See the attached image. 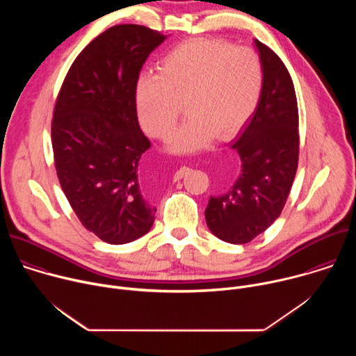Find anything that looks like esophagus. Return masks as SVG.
Listing matches in <instances>:
<instances>
[{"instance_id": "obj_1", "label": "esophagus", "mask_w": 356, "mask_h": 356, "mask_svg": "<svg viewBox=\"0 0 356 356\" xmlns=\"http://www.w3.org/2000/svg\"><path fill=\"white\" fill-rule=\"evenodd\" d=\"M187 172V168L184 166V168H181V169H179L176 173H175V180H179V179H181L183 176H184V173Z\"/></svg>"}]
</instances>
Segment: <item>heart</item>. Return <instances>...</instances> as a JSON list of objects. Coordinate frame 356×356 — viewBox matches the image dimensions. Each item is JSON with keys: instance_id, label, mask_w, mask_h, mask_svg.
Returning a JSON list of instances; mask_svg holds the SVG:
<instances>
[{"instance_id": "heart-1", "label": "heart", "mask_w": 356, "mask_h": 356, "mask_svg": "<svg viewBox=\"0 0 356 356\" xmlns=\"http://www.w3.org/2000/svg\"><path fill=\"white\" fill-rule=\"evenodd\" d=\"M264 81L258 55L220 39H197L172 49L158 76L136 86V107L143 129L156 139L172 136L184 107L188 120L172 140V150L191 152L214 136L225 139L248 120Z\"/></svg>"}]
</instances>
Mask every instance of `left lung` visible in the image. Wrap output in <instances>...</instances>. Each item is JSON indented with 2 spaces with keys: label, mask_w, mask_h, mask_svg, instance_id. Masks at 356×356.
Here are the masks:
<instances>
[{
  "label": "left lung",
  "mask_w": 356,
  "mask_h": 356,
  "mask_svg": "<svg viewBox=\"0 0 356 356\" xmlns=\"http://www.w3.org/2000/svg\"><path fill=\"white\" fill-rule=\"evenodd\" d=\"M264 81L258 107L231 143L241 159L232 187L204 211L221 241L246 243L280 216L298 165V108L291 77L270 47L255 39Z\"/></svg>",
  "instance_id": "1"
}]
</instances>
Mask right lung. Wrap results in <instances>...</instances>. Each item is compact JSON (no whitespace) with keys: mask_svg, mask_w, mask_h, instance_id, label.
<instances>
[{"mask_svg":"<svg viewBox=\"0 0 356 356\" xmlns=\"http://www.w3.org/2000/svg\"><path fill=\"white\" fill-rule=\"evenodd\" d=\"M165 39L143 25L107 29L81 50L56 98L52 147L62 190L83 227L107 243L135 241L155 221L138 180L150 142L138 122L136 84Z\"/></svg>","mask_w":356,"mask_h":356,"instance_id":"1","label":"right lung"}]
</instances>
